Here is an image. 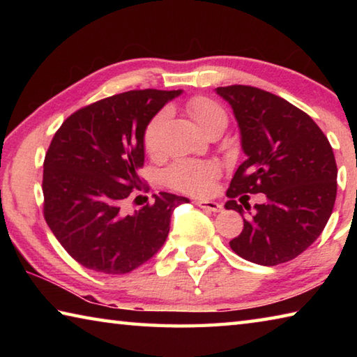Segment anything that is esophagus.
Wrapping results in <instances>:
<instances>
[{"mask_svg": "<svg viewBox=\"0 0 357 357\" xmlns=\"http://www.w3.org/2000/svg\"><path fill=\"white\" fill-rule=\"evenodd\" d=\"M198 206H200L202 209H206V211H211V213H220L222 211V204L217 203V202H209V200H200L197 202Z\"/></svg>", "mask_w": 357, "mask_h": 357, "instance_id": "34e87169", "label": "esophagus"}]
</instances>
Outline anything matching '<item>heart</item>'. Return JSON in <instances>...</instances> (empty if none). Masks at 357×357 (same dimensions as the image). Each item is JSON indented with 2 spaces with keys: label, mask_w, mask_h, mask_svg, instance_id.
Listing matches in <instances>:
<instances>
[{
  "label": "heart",
  "mask_w": 357,
  "mask_h": 357,
  "mask_svg": "<svg viewBox=\"0 0 357 357\" xmlns=\"http://www.w3.org/2000/svg\"><path fill=\"white\" fill-rule=\"evenodd\" d=\"M187 112L206 132H223L228 126V113L219 102L195 96L187 102ZM167 110L157 112L143 129V148L149 155H159L162 151V130L168 121ZM220 176V167L209 160H178L165 172L167 184L173 189L192 193V195H208L214 190L217 178Z\"/></svg>",
  "instance_id": "b5f03b06"
}]
</instances>
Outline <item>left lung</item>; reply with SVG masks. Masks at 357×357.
I'll return each mask as SVG.
<instances>
[{
  "label": "left lung",
  "mask_w": 357,
  "mask_h": 357,
  "mask_svg": "<svg viewBox=\"0 0 357 357\" xmlns=\"http://www.w3.org/2000/svg\"><path fill=\"white\" fill-rule=\"evenodd\" d=\"M217 94L233 108L247 155L229 183L225 208L243 215L250 204H239V195L268 198L253 206L229 247L261 266L291 261L321 234L334 209V151L315 121L279 96L247 84L219 86Z\"/></svg>",
  "instance_id": "obj_1"
}]
</instances>
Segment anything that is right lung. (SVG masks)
Wrapping results in <instances>:
<instances>
[{"instance_id":"1","label":"right lung","mask_w":357,"mask_h":357,"mask_svg":"<svg viewBox=\"0 0 357 357\" xmlns=\"http://www.w3.org/2000/svg\"><path fill=\"white\" fill-rule=\"evenodd\" d=\"M179 94L134 89L110 96L72 113L53 137L42 178L44 217L84 268L104 274L134 271L164 245L174 208L189 202L160 192L134 214L124 211L138 190L148 192L138 176L144 126Z\"/></svg>"}]
</instances>
